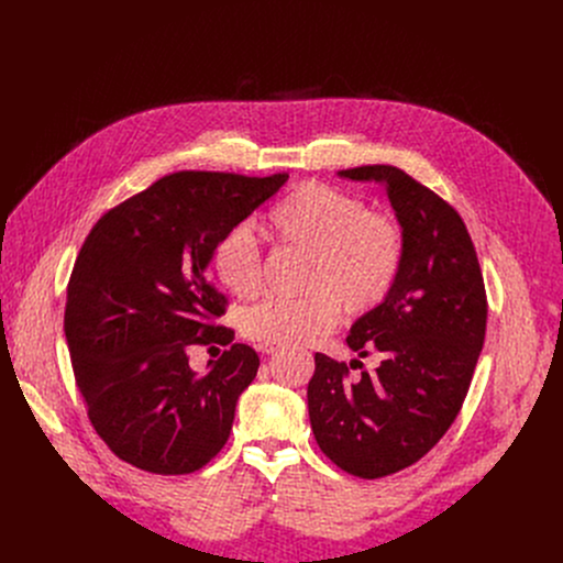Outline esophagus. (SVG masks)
Returning a JSON list of instances; mask_svg holds the SVG:
<instances>
[{
  "label": "esophagus",
  "instance_id": "34e87169",
  "mask_svg": "<svg viewBox=\"0 0 563 563\" xmlns=\"http://www.w3.org/2000/svg\"><path fill=\"white\" fill-rule=\"evenodd\" d=\"M258 350H261L263 354H267V356H269V354H278V352H280V345H269V343H263Z\"/></svg>",
  "mask_w": 563,
  "mask_h": 563
}]
</instances>
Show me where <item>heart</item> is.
Masks as SVG:
<instances>
[{"label":"heart","instance_id":"b5f03b06","mask_svg":"<svg viewBox=\"0 0 563 563\" xmlns=\"http://www.w3.org/2000/svg\"><path fill=\"white\" fill-rule=\"evenodd\" d=\"M283 247L307 254L300 298H269L243 318V332L269 345L311 343L347 316H363L391 291L406 258V233L391 216L369 211L358 196L305 183L267 216ZM220 285L238 298L263 289V254L247 224L227 229L211 250Z\"/></svg>","mask_w":563,"mask_h":563}]
</instances>
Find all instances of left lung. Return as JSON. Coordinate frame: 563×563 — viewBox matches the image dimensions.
<instances>
[{"mask_svg": "<svg viewBox=\"0 0 563 563\" xmlns=\"http://www.w3.org/2000/svg\"><path fill=\"white\" fill-rule=\"evenodd\" d=\"M385 187L406 233L389 296L347 334L378 367L349 380L361 361L316 352L307 385L318 448L341 470L380 478L426 456L454 423L486 341L488 298L465 222L452 205L391 165L341 172Z\"/></svg>", "mask_w": 563, "mask_h": 563, "instance_id": "8db88e82", "label": "left lung"}]
</instances>
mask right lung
I'll list each match as a JSON object with an SVG mask.
<instances>
[{
  "instance_id": "1",
  "label": "right lung",
  "mask_w": 563,
  "mask_h": 563,
  "mask_svg": "<svg viewBox=\"0 0 563 563\" xmlns=\"http://www.w3.org/2000/svg\"><path fill=\"white\" fill-rule=\"evenodd\" d=\"M287 174L178 172L109 209L79 250L64 334L100 439L153 474H191L227 443L235 400L261 358L233 343L207 374L194 345H227V298L207 276L218 238L269 200Z\"/></svg>"
}]
</instances>
